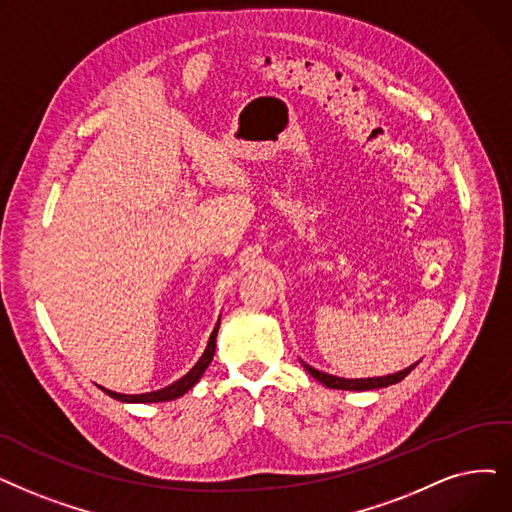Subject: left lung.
I'll list each match as a JSON object with an SVG mask.
<instances>
[{
    "label": "left lung",
    "mask_w": 512,
    "mask_h": 512,
    "mask_svg": "<svg viewBox=\"0 0 512 512\" xmlns=\"http://www.w3.org/2000/svg\"><path fill=\"white\" fill-rule=\"evenodd\" d=\"M305 370L314 376V379H318L322 385H326L328 389H345V391H368V389H381V387H389V385H395L402 379H406V376L414 370V366L402 370V372H395V374H389V376H376V379H339V376H332V374H326V372H320L316 368H311L307 364H303Z\"/></svg>",
    "instance_id": "1"
}]
</instances>
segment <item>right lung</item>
<instances>
[{
	"instance_id": "obj_1",
	"label": "right lung",
	"mask_w": 512,
	"mask_h": 512,
	"mask_svg": "<svg viewBox=\"0 0 512 512\" xmlns=\"http://www.w3.org/2000/svg\"><path fill=\"white\" fill-rule=\"evenodd\" d=\"M217 330H219V322H217L215 330L211 332L209 345H207L205 353L201 355V360H198V362L194 364V368H192L186 376H182L180 381H175L173 385H169V387H165V389H161V391L142 393V395H123V393H115V391H108V389H104V387H102V389H104V393H106V395H110V397L119 399V402H138V404H150V402H171V399L182 397L188 389H192V387L198 383V379H201L203 372H205V370H207V366L211 364V360H213V353H215Z\"/></svg>"
}]
</instances>
